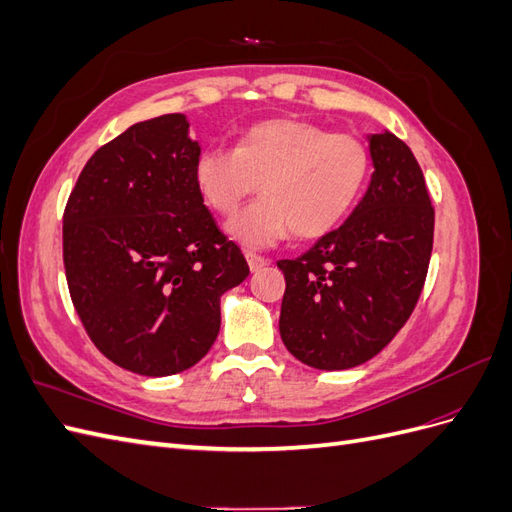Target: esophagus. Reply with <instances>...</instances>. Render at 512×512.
Returning a JSON list of instances; mask_svg holds the SVG:
<instances>
[{"mask_svg":"<svg viewBox=\"0 0 512 512\" xmlns=\"http://www.w3.org/2000/svg\"><path fill=\"white\" fill-rule=\"evenodd\" d=\"M245 260H247V265H250V271H252V273H256V271H260L262 267L269 265V260H267L265 256H258V254H254V252H245Z\"/></svg>","mask_w":512,"mask_h":512,"instance_id":"esophagus-1","label":"esophagus"}]
</instances>
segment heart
<instances>
[{"label": "heart", "mask_w": 512, "mask_h": 512, "mask_svg": "<svg viewBox=\"0 0 512 512\" xmlns=\"http://www.w3.org/2000/svg\"><path fill=\"white\" fill-rule=\"evenodd\" d=\"M369 177V151L356 136L331 134L299 119L247 128L235 149L207 147L194 162V183L209 209L230 215L260 181L262 196L226 222L232 241L265 250L290 232L327 235L356 205Z\"/></svg>", "instance_id": "obj_1"}]
</instances>
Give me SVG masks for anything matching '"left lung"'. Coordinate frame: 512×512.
I'll return each mask as SVG.
<instances>
[{
    "label": "left lung",
    "mask_w": 512,
    "mask_h": 512,
    "mask_svg": "<svg viewBox=\"0 0 512 512\" xmlns=\"http://www.w3.org/2000/svg\"><path fill=\"white\" fill-rule=\"evenodd\" d=\"M374 173L361 203L312 250L280 260V335L301 363L335 371L376 356L421 297L433 247V207L410 147L367 134Z\"/></svg>",
    "instance_id": "1"
}]
</instances>
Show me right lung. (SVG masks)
I'll use <instances>...</instances> for the list:
<instances>
[{
  "mask_svg": "<svg viewBox=\"0 0 512 512\" xmlns=\"http://www.w3.org/2000/svg\"><path fill=\"white\" fill-rule=\"evenodd\" d=\"M198 141L181 113L134 123L85 164L64 213L70 297L115 365L162 378L220 333V299L250 267L194 183Z\"/></svg>",
  "mask_w": 512,
  "mask_h": 512,
  "instance_id": "obj_1",
  "label": "right lung"
}]
</instances>
